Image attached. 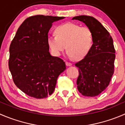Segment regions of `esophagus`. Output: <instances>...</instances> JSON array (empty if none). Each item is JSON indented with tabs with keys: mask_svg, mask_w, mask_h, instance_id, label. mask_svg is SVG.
<instances>
[{
	"mask_svg": "<svg viewBox=\"0 0 125 125\" xmlns=\"http://www.w3.org/2000/svg\"><path fill=\"white\" fill-rule=\"evenodd\" d=\"M66 65L67 66H72V63L70 62H66Z\"/></svg>",
	"mask_w": 125,
	"mask_h": 125,
	"instance_id": "obj_1",
	"label": "esophagus"
}]
</instances>
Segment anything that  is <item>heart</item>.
<instances>
[{
  "instance_id": "1",
  "label": "heart",
  "mask_w": 125,
  "mask_h": 125,
  "mask_svg": "<svg viewBox=\"0 0 125 125\" xmlns=\"http://www.w3.org/2000/svg\"><path fill=\"white\" fill-rule=\"evenodd\" d=\"M55 32L56 36L48 37V46L54 55H61L66 46L68 56L80 60L87 55L92 48L93 33L88 27L66 22L57 27Z\"/></svg>"
}]
</instances>
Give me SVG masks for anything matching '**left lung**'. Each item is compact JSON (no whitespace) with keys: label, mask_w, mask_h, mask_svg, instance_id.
<instances>
[{"label":"left lung","mask_w":125,"mask_h":125,"mask_svg":"<svg viewBox=\"0 0 125 125\" xmlns=\"http://www.w3.org/2000/svg\"><path fill=\"white\" fill-rule=\"evenodd\" d=\"M72 19L84 23L93 33L90 50L75 66L79 68V92L83 96H96L107 88L114 74L115 51L113 40L103 25L93 17L81 15Z\"/></svg>","instance_id":"8db88e82"}]
</instances>
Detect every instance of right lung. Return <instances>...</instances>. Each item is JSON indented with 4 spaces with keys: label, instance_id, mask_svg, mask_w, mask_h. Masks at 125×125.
<instances>
[{
    "label": "right lung",
    "instance_id": "obj_1",
    "mask_svg": "<svg viewBox=\"0 0 125 125\" xmlns=\"http://www.w3.org/2000/svg\"><path fill=\"white\" fill-rule=\"evenodd\" d=\"M65 17L36 15L27 18L18 28L10 47L9 70L18 88L31 97L51 95L65 63L52 56L48 33L54 22Z\"/></svg>",
    "mask_w": 125,
    "mask_h": 125
}]
</instances>
